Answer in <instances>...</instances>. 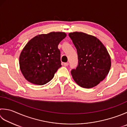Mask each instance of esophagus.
<instances>
[{
	"label": "esophagus",
	"mask_w": 127,
	"mask_h": 127,
	"mask_svg": "<svg viewBox=\"0 0 127 127\" xmlns=\"http://www.w3.org/2000/svg\"><path fill=\"white\" fill-rule=\"evenodd\" d=\"M68 65H69V63H64V65L65 66H68Z\"/></svg>",
	"instance_id": "1"
}]
</instances>
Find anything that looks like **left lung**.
<instances>
[{
	"label": "left lung",
	"instance_id": "left-lung-1",
	"mask_svg": "<svg viewBox=\"0 0 127 127\" xmlns=\"http://www.w3.org/2000/svg\"><path fill=\"white\" fill-rule=\"evenodd\" d=\"M69 36L78 56V65L71 71L74 81L84 88L97 85L108 75L111 66L106 47L96 37L83 32H71Z\"/></svg>",
	"mask_w": 127,
	"mask_h": 127
}]
</instances>
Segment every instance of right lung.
<instances>
[{"mask_svg":"<svg viewBox=\"0 0 127 127\" xmlns=\"http://www.w3.org/2000/svg\"><path fill=\"white\" fill-rule=\"evenodd\" d=\"M66 36L65 32H52L38 34L29 41L19 57L20 68L27 81L42 85L53 78L62 66L58 46Z\"/></svg>","mask_w":127,"mask_h":127,"instance_id":"right-lung-1","label":"right lung"}]
</instances>
